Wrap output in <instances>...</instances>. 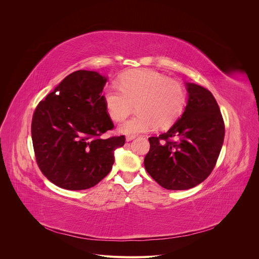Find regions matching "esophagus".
<instances>
[{"instance_id":"obj_1","label":"esophagus","mask_w":259,"mask_h":259,"mask_svg":"<svg viewBox=\"0 0 259 259\" xmlns=\"http://www.w3.org/2000/svg\"><path fill=\"white\" fill-rule=\"evenodd\" d=\"M135 137H136L135 135H127V136H126V141H131V140H133Z\"/></svg>"}]
</instances>
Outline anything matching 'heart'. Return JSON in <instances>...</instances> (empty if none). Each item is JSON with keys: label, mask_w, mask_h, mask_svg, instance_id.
I'll list each match as a JSON object with an SVG mask.
<instances>
[{"label": "heart", "mask_w": 259, "mask_h": 259, "mask_svg": "<svg viewBox=\"0 0 259 259\" xmlns=\"http://www.w3.org/2000/svg\"><path fill=\"white\" fill-rule=\"evenodd\" d=\"M107 114L114 121L125 119L137 103L138 114L119 125L118 131L135 135L154 131L158 125L173 123L183 112L187 94L182 85L155 70L126 72L119 86H110L104 94Z\"/></svg>", "instance_id": "b5f03b06"}]
</instances>
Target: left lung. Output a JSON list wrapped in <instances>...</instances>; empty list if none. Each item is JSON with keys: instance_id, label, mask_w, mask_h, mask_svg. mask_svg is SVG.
<instances>
[{"instance_id": "left-lung-1", "label": "left lung", "mask_w": 259, "mask_h": 259, "mask_svg": "<svg viewBox=\"0 0 259 259\" xmlns=\"http://www.w3.org/2000/svg\"><path fill=\"white\" fill-rule=\"evenodd\" d=\"M188 101L173 126L150 137L144 167L161 187L171 191L192 189L212 172L225 139L219 106L206 88L186 83Z\"/></svg>"}]
</instances>
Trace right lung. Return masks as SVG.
<instances>
[{
	"label": "right lung",
	"instance_id": "right-lung-1",
	"mask_svg": "<svg viewBox=\"0 0 259 259\" xmlns=\"http://www.w3.org/2000/svg\"><path fill=\"white\" fill-rule=\"evenodd\" d=\"M107 77L77 70L65 77L36 106L31 138L36 163L55 186L69 191L90 189L112 170L115 151L125 136L102 139L113 129L102 90Z\"/></svg>",
	"mask_w": 259,
	"mask_h": 259
}]
</instances>
